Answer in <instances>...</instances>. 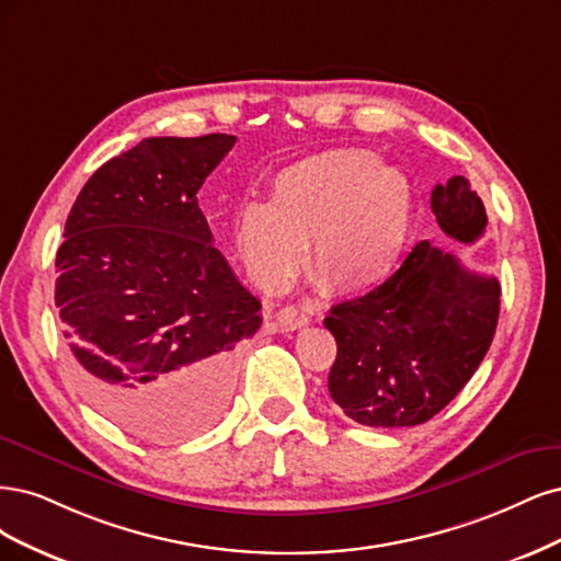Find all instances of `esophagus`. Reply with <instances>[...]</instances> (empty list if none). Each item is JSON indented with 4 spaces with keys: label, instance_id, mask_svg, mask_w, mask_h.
I'll return each mask as SVG.
<instances>
[{
    "label": "esophagus",
    "instance_id": "34e87169",
    "mask_svg": "<svg viewBox=\"0 0 561 561\" xmlns=\"http://www.w3.org/2000/svg\"><path fill=\"white\" fill-rule=\"evenodd\" d=\"M275 319H277V327L282 331H296V329H302V327H307V323H310V312L300 310V307L288 305V307H284V310L277 312Z\"/></svg>",
    "mask_w": 561,
    "mask_h": 561
}]
</instances>
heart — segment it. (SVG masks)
<instances>
[{"label": "heart", "mask_w": 561, "mask_h": 561, "mask_svg": "<svg viewBox=\"0 0 561 561\" xmlns=\"http://www.w3.org/2000/svg\"><path fill=\"white\" fill-rule=\"evenodd\" d=\"M414 224V188L399 168L366 149H335L284 168L267 205H247L234 251L265 291L307 273L321 291L360 296L399 267Z\"/></svg>", "instance_id": "b5f03b06"}]
</instances>
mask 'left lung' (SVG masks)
<instances>
[{
  "mask_svg": "<svg viewBox=\"0 0 561 561\" xmlns=\"http://www.w3.org/2000/svg\"><path fill=\"white\" fill-rule=\"evenodd\" d=\"M431 209L459 242L473 244L486 228L484 205L466 176L433 188ZM499 298L496 277L471 273L449 251L420 242L385 284L337 302L323 319L337 342L331 399L364 426L428 422L482 364Z\"/></svg>",
  "mask_w": 561,
  "mask_h": 561,
  "instance_id": "left-lung-1",
  "label": "left lung"
}]
</instances>
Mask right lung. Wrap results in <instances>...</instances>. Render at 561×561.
Returning <instances> with one entry per match:
<instances>
[{"instance_id": "1", "label": "right lung", "mask_w": 561, "mask_h": 561, "mask_svg": "<svg viewBox=\"0 0 561 561\" xmlns=\"http://www.w3.org/2000/svg\"><path fill=\"white\" fill-rule=\"evenodd\" d=\"M238 137H147L88 179L58 249L56 305L85 399L151 443L219 422L261 300L211 244L197 191Z\"/></svg>"}]
</instances>
